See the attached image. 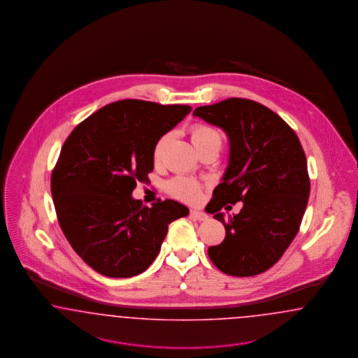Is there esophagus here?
I'll return each instance as SVG.
<instances>
[{
	"label": "esophagus",
	"mask_w": 358,
	"mask_h": 358,
	"mask_svg": "<svg viewBox=\"0 0 358 358\" xmlns=\"http://www.w3.org/2000/svg\"><path fill=\"white\" fill-rule=\"evenodd\" d=\"M190 217L195 219V220L202 222V220H206L208 217H207L205 213H202V211H199V210H192V211H190Z\"/></svg>",
	"instance_id": "34e87169"
}]
</instances>
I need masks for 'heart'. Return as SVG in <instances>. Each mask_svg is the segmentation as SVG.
I'll return each mask as SVG.
<instances>
[{
  "label": "heart",
  "mask_w": 358,
  "mask_h": 358,
  "mask_svg": "<svg viewBox=\"0 0 358 358\" xmlns=\"http://www.w3.org/2000/svg\"><path fill=\"white\" fill-rule=\"evenodd\" d=\"M169 134H164L162 135L153 145L152 150V159L153 163L160 164L163 162L164 153L166 150V145L169 143ZM190 138L195 145V148L199 151L201 148L206 147L208 144H219L222 145V135L220 132L208 126L205 123H196L194 126H192L190 129ZM168 193L173 195L174 198L184 201V202H196L201 196V185L198 184L194 180H189L185 177H177L173 178L172 181L168 182Z\"/></svg>",
  "instance_id": "1"
}]
</instances>
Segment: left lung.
<instances>
[{
	"mask_svg": "<svg viewBox=\"0 0 358 358\" xmlns=\"http://www.w3.org/2000/svg\"><path fill=\"white\" fill-rule=\"evenodd\" d=\"M193 114L222 127L231 143L223 182L207 205L226 238L208 248V257L228 275H257L281 259L301 227L310 196L302 144L280 115L247 98H227ZM238 201L241 213L224 217L220 210Z\"/></svg>",
	"mask_w": 358,
	"mask_h": 358,
	"instance_id": "left-lung-1",
	"label": "left lung"
}]
</instances>
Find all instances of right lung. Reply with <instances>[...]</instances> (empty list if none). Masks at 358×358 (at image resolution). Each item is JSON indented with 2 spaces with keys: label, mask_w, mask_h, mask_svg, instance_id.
Wrapping results in <instances>:
<instances>
[{
  "label": "right lung",
  "mask_w": 358,
  "mask_h": 358,
  "mask_svg": "<svg viewBox=\"0 0 358 358\" xmlns=\"http://www.w3.org/2000/svg\"><path fill=\"white\" fill-rule=\"evenodd\" d=\"M187 105L120 99L78 123L51 174L56 217L72 248L111 278L138 275L157 257L168 226L189 214L172 199L151 207L131 196L153 171L156 141L184 120Z\"/></svg>",
  "instance_id": "obj_1"
}]
</instances>
